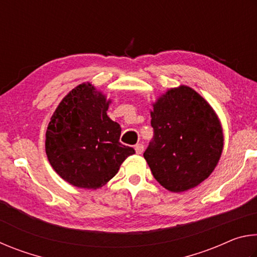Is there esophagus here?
Masks as SVG:
<instances>
[{"label": "esophagus", "instance_id": "34e87169", "mask_svg": "<svg viewBox=\"0 0 257 257\" xmlns=\"http://www.w3.org/2000/svg\"><path fill=\"white\" fill-rule=\"evenodd\" d=\"M135 151H136L137 154H142L144 152V145L143 144H137L135 146Z\"/></svg>", "mask_w": 257, "mask_h": 257}]
</instances>
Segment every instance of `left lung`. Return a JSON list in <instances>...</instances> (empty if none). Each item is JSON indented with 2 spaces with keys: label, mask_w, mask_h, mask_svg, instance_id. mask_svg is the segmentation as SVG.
<instances>
[{
  "label": "left lung",
  "mask_w": 257,
  "mask_h": 257,
  "mask_svg": "<svg viewBox=\"0 0 257 257\" xmlns=\"http://www.w3.org/2000/svg\"><path fill=\"white\" fill-rule=\"evenodd\" d=\"M154 136L144 158L165 189L194 188L214 170L223 150V132L212 106L188 86L169 89L151 111Z\"/></svg>",
  "instance_id": "left-lung-1"
}]
</instances>
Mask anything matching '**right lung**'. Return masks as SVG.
<instances>
[{
	"label": "right lung",
	"instance_id": "obj_1",
	"mask_svg": "<svg viewBox=\"0 0 257 257\" xmlns=\"http://www.w3.org/2000/svg\"><path fill=\"white\" fill-rule=\"evenodd\" d=\"M110 103L90 82H84L64 96L52 115L45 139L47 159L72 186L99 188L135 153L120 143V124L106 114Z\"/></svg>",
	"mask_w": 257,
	"mask_h": 257
}]
</instances>
